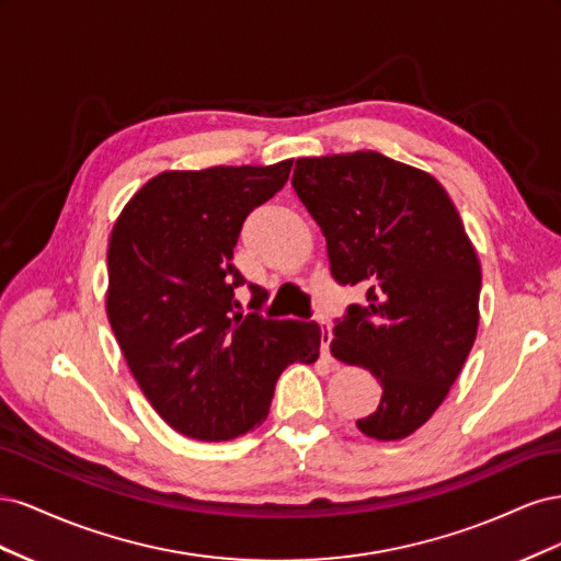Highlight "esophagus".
<instances>
[{"label": "esophagus", "mask_w": 561, "mask_h": 561, "mask_svg": "<svg viewBox=\"0 0 561 561\" xmlns=\"http://www.w3.org/2000/svg\"><path fill=\"white\" fill-rule=\"evenodd\" d=\"M316 320H318V325H320V355H322V360L334 363V360H332V355H330V342H332L330 322H328L325 318H322V316H318Z\"/></svg>", "instance_id": "obj_1"}]
</instances>
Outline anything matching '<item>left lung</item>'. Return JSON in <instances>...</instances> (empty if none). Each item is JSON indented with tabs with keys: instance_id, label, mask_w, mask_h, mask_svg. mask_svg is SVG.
I'll return each instance as SVG.
<instances>
[{
	"instance_id": "1",
	"label": "left lung",
	"mask_w": 561,
	"mask_h": 561,
	"mask_svg": "<svg viewBox=\"0 0 561 561\" xmlns=\"http://www.w3.org/2000/svg\"><path fill=\"white\" fill-rule=\"evenodd\" d=\"M293 186L325 236L334 280L367 290L330 344L383 388L355 426L383 443L412 435L447 398L478 334L482 268L461 217L433 175L379 151L297 159Z\"/></svg>"
}]
</instances>
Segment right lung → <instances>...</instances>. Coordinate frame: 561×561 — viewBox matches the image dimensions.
Returning <instances> with one entry per match:
<instances>
[{"label": "right lung", "mask_w": 561, "mask_h": 561, "mask_svg": "<svg viewBox=\"0 0 561 561\" xmlns=\"http://www.w3.org/2000/svg\"><path fill=\"white\" fill-rule=\"evenodd\" d=\"M293 161L215 165L151 178L118 215L107 250V318L157 414L178 433L225 443L257 428L280 371L316 363L318 322L252 313L231 264L245 217L290 178Z\"/></svg>", "instance_id": "1"}]
</instances>
